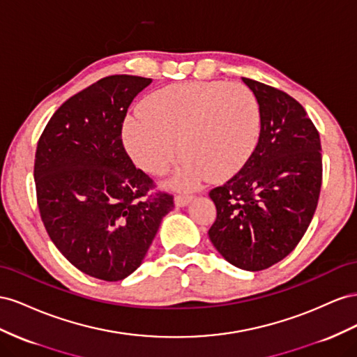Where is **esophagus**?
<instances>
[{
  "label": "esophagus",
  "instance_id": "1",
  "mask_svg": "<svg viewBox=\"0 0 357 357\" xmlns=\"http://www.w3.org/2000/svg\"><path fill=\"white\" fill-rule=\"evenodd\" d=\"M192 200V196H184V195H179V196H176L175 197V205L176 206H179V208H182V206H187L188 205V203Z\"/></svg>",
  "mask_w": 357,
  "mask_h": 357
}]
</instances>
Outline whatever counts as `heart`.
<instances>
[{"instance_id": "heart-1", "label": "heart", "mask_w": 357, "mask_h": 357, "mask_svg": "<svg viewBox=\"0 0 357 357\" xmlns=\"http://www.w3.org/2000/svg\"><path fill=\"white\" fill-rule=\"evenodd\" d=\"M260 127L259 100L247 85L188 82L151 94L124 121L122 139L136 165L155 176L165 175L181 154L173 185L192 188L208 175L218 181L245 166Z\"/></svg>"}]
</instances>
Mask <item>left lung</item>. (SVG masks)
I'll return each mask as SVG.
<instances>
[{
    "label": "left lung",
    "instance_id": "1",
    "mask_svg": "<svg viewBox=\"0 0 357 357\" xmlns=\"http://www.w3.org/2000/svg\"><path fill=\"white\" fill-rule=\"evenodd\" d=\"M242 80L259 100L260 137L247 165L211 190L217 220L208 235L233 266L256 272L289 256L307 231L320 196L321 145L296 100Z\"/></svg>",
    "mask_w": 357,
    "mask_h": 357
}]
</instances>
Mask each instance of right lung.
Instances as JSON below:
<instances>
[{"mask_svg": "<svg viewBox=\"0 0 357 357\" xmlns=\"http://www.w3.org/2000/svg\"><path fill=\"white\" fill-rule=\"evenodd\" d=\"M151 82L100 79L59 106L37 144L34 179L47 235L73 266L103 281L140 266L175 206L122 145L128 106Z\"/></svg>", "mask_w": 357, "mask_h": 357, "instance_id": "obj_1", "label": "right lung"}]
</instances>
